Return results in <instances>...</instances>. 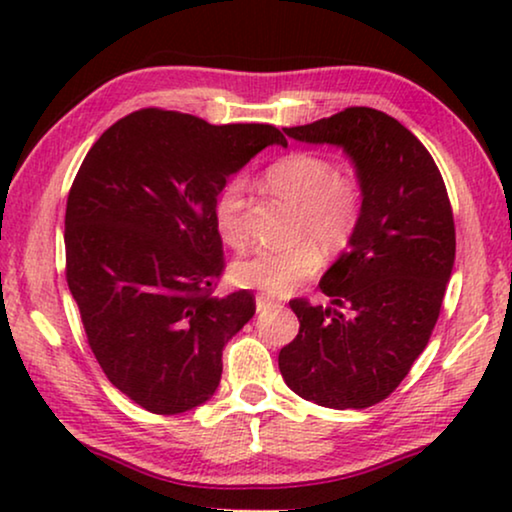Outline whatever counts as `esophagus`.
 <instances>
[{
    "label": "esophagus",
    "instance_id": "esophagus-1",
    "mask_svg": "<svg viewBox=\"0 0 512 512\" xmlns=\"http://www.w3.org/2000/svg\"><path fill=\"white\" fill-rule=\"evenodd\" d=\"M277 307H282L277 303V300H272L270 296H256V310L258 312H268V310H277Z\"/></svg>",
    "mask_w": 512,
    "mask_h": 512
}]
</instances>
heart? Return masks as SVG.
Instances as JSON below:
<instances>
[{
    "label": "heart",
    "instance_id": "obj_1",
    "mask_svg": "<svg viewBox=\"0 0 512 512\" xmlns=\"http://www.w3.org/2000/svg\"><path fill=\"white\" fill-rule=\"evenodd\" d=\"M265 184L279 198L298 207L296 235L314 237L328 254L345 249L359 230L361 188L352 177L338 174L331 158L310 151L289 153L265 170ZM244 207L247 181L242 177L223 181L214 198L212 219L216 233L233 249H242L249 240ZM317 242L300 240L291 247L256 251L235 265V282L270 296H289L298 284L317 275L324 263Z\"/></svg>",
    "mask_w": 512,
    "mask_h": 512
}]
</instances>
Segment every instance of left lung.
Segmentation results:
<instances>
[{"mask_svg": "<svg viewBox=\"0 0 512 512\" xmlns=\"http://www.w3.org/2000/svg\"><path fill=\"white\" fill-rule=\"evenodd\" d=\"M284 132L352 158L363 212L319 282L331 305L289 303L300 331L279 352V373L305 401L370 408L403 382L438 321L457 249L445 181L424 144L384 111L349 107Z\"/></svg>", "mask_w": 512, "mask_h": 512, "instance_id": "left-lung-1", "label": "left lung"}]
</instances>
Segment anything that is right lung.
Listing matches in <instances>:
<instances>
[{"mask_svg": "<svg viewBox=\"0 0 512 512\" xmlns=\"http://www.w3.org/2000/svg\"><path fill=\"white\" fill-rule=\"evenodd\" d=\"M272 125H209L139 109L93 144L65 212L67 284L88 345L118 391L156 415L214 396L228 340L254 317L247 289L214 296L223 244L214 198L265 146Z\"/></svg>", "mask_w": 512, "mask_h": 512, "instance_id": "add662e5", "label": "right lung"}]
</instances>
